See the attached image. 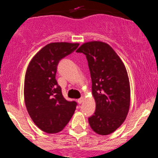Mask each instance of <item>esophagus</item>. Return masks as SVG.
<instances>
[{
    "label": "esophagus",
    "instance_id": "obj_1",
    "mask_svg": "<svg viewBox=\"0 0 158 158\" xmlns=\"http://www.w3.org/2000/svg\"><path fill=\"white\" fill-rule=\"evenodd\" d=\"M82 102H83V98H82V97H81V98H79V99H78V100H77V102H78V103H79V105H80V104H81V103H82Z\"/></svg>",
    "mask_w": 158,
    "mask_h": 158
}]
</instances>
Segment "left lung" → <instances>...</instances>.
Here are the masks:
<instances>
[{
	"label": "left lung",
	"instance_id": "left-lung-1",
	"mask_svg": "<svg viewBox=\"0 0 158 158\" xmlns=\"http://www.w3.org/2000/svg\"><path fill=\"white\" fill-rule=\"evenodd\" d=\"M76 52L86 56L95 100V113L89 118V123L98 135H109L122 125L128 112L130 85L127 70L106 43H85Z\"/></svg>",
	"mask_w": 158,
	"mask_h": 158
}]
</instances>
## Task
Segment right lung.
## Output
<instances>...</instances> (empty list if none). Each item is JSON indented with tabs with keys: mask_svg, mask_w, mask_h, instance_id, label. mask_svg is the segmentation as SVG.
<instances>
[{
	"mask_svg": "<svg viewBox=\"0 0 158 158\" xmlns=\"http://www.w3.org/2000/svg\"><path fill=\"white\" fill-rule=\"evenodd\" d=\"M79 44L52 43L33 56L24 80L27 109L35 125L47 133L62 131L68 124L77 106L67 101L56 79L57 66L63 58L78 48Z\"/></svg>",
	"mask_w": 158,
	"mask_h": 158,
	"instance_id": "add662e5",
	"label": "right lung"
}]
</instances>
